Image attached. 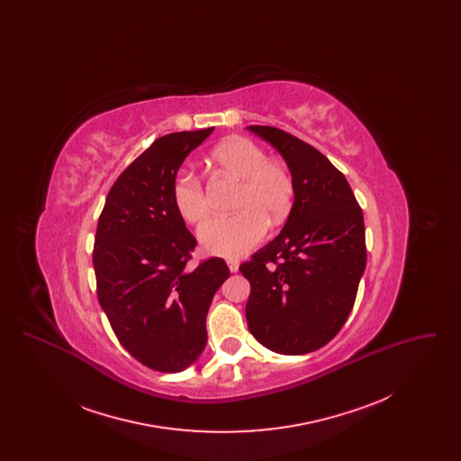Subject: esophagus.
<instances>
[{
    "instance_id": "obj_1",
    "label": "esophagus",
    "mask_w": 461,
    "mask_h": 461,
    "mask_svg": "<svg viewBox=\"0 0 461 461\" xmlns=\"http://www.w3.org/2000/svg\"><path fill=\"white\" fill-rule=\"evenodd\" d=\"M226 264H228V267H230V271H231V273H237V271H239V266H240V263H239L237 259H228Z\"/></svg>"
}]
</instances>
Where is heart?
Here are the masks:
<instances>
[{
    "label": "heart",
    "instance_id": "1",
    "mask_svg": "<svg viewBox=\"0 0 461 461\" xmlns=\"http://www.w3.org/2000/svg\"><path fill=\"white\" fill-rule=\"evenodd\" d=\"M212 160L241 181L233 216H218L198 230L202 247L220 258H240L263 241L269 221L285 220L294 200V179L284 166L271 162L263 149L249 138L233 136L220 143ZM173 202L179 216L190 224L207 218L211 207L200 176L179 169L173 181Z\"/></svg>",
    "mask_w": 461,
    "mask_h": 461
}]
</instances>
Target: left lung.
<instances>
[{"label":"left lung","mask_w":461,"mask_h":461,"mask_svg":"<svg viewBox=\"0 0 461 461\" xmlns=\"http://www.w3.org/2000/svg\"><path fill=\"white\" fill-rule=\"evenodd\" d=\"M285 158L294 203L284 230L240 266L250 333L278 354L329 344L351 312L366 267L363 211L329 158L271 126H249Z\"/></svg>","instance_id":"obj_1"}]
</instances>
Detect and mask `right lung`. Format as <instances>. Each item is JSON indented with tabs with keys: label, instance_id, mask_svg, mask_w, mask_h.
<instances>
[{
	"label": "right lung",
	"instance_id": "right-lung-1",
	"mask_svg": "<svg viewBox=\"0 0 461 461\" xmlns=\"http://www.w3.org/2000/svg\"><path fill=\"white\" fill-rule=\"evenodd\" d=\"M212 131L155 140L117 177L96 226L100 306L122 348L157 372H181L197 361L207 344V311L230 276L221 258L188 267L197 240L173 202L176 173Z\"/></svg>",
	"mask_w": 461,
	"mask_h": 461
}]
</instances>
